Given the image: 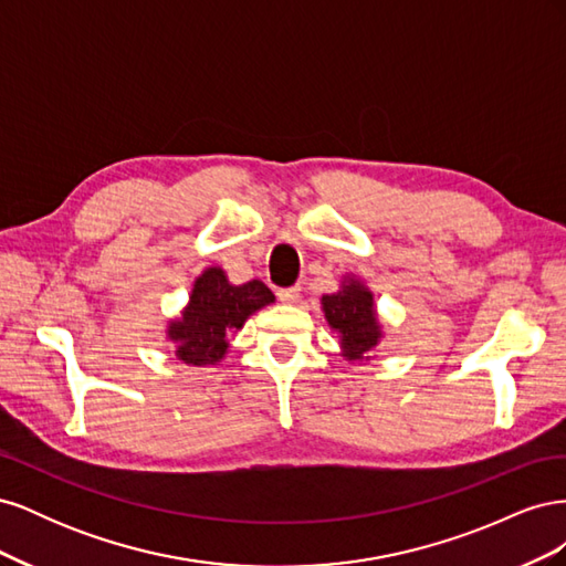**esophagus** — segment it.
Instances as JSON below:
<instances>
[{"instance_id":"34e87169","label":"esophagus","mask_w":566,"mask_h":566,"mask_svg":"<svg viewBox=\"0 0 566 566\" xmlns=\"http://www.w3.org/2000/svg\"><path fill=\"white\" fill-rule=\"evenodd\" d=\"M276 295H279V300H281L283 304H295V302L300 300V285H293V287H281Z\"/></svg>"}]
</instances>
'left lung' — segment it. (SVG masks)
<instances>
[{"label": "left lung", "mask_w": 566, "mask_h": 566, "mask_svg": "<svg viewBox=\"0 0 566 566\" xmlns=\"http://www.w3.org/2000/svg\"><path fill=\"white\" fill-rule=\"evenodd\" d=\"M321 306L325 321L333 331L339 333L342 356L347 361H361L368 358L370 349L378 347L382 337V328L378 314H375V302L370 290L356 279L342 281V287L333 295H323Z\"/></svg>", "instance_id": "1"}]
</instances>
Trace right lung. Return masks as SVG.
<instances>
[{
    "label": "right lung",
    "instance_id": "right-lung-1",
    "mask_svg": "<svg viewBox=\"0 0 566 566\" xmlns=\"http://www.w3.org/2000/svg\"><path fill=\"white\" fill-rule=\"evenodd\" d=\"M273 300L276 297L262 281L231 285L219 266L205 269L193 283L186 310L167 325L177 358L191 366L219 364L229 349V337Z\"/></svg>",
    "mask_w": 566,
    "mask_h": 566
}]
</instances>
